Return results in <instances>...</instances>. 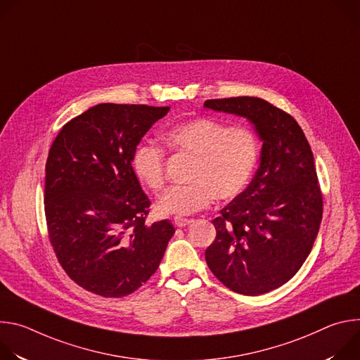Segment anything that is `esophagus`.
<instances>
[{
  "mask_svg": "<svg viewBox=\"0 0 360 360\" xmlns=\"http://www.w3.org/2000/svg\"><path fill=\"white\" fill-rule=\"evenodd\" d=\"M191 222H192V219H188V218H184V217H175V218H174V224H175V226H178V228H184V226L189 225Z\"/></svg>",
  "mask_w": 360,
  "mask_h": 360,
  "instance_id": "34e87169",
  "label": "esophagus"
}]
</instances>
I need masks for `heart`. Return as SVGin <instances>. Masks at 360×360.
Listing matches in <instances>:
<instances>
[{
  "label": "heart",
  "mask_w": 360,
  "mask_h": 360,
  "mask_svg": "<svg viewBox=\"0 0 360 360\" xmlns=\"http://www.w3.org/2000/svg\"><path fill=\"white\" fill-rule=\"evenodd\" d=\"M165 145L193 158L188 185L169 188L158 200L161 215H192L208 208L215 198L239 196L259 160V141L248 127H228L214 118H193L171 127L162 135ZM136 179L158 192L165 184V150L152 142H141L132 153Z\"/></svg>",
  "instance_id": "obj_1"
}]
</instances>
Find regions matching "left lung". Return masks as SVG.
I'll return each instance as SVG.
<instances>
[{
    "instance_id": "obj_1",
    "label": "left lung",
    "mask_w": 360,
    "mask_h": 360,
    "mask_svg": "<svg viewBox=\"0 0 360 360\" xmlns=\"http://www.w3.org/2000/svg\"><path fill=\"white\" fill-rule=\"evenodd\" d=\"M203 107L248 118L264 142L253 179L212 221L217 238L205 259L236 293L271 292L300 269L322 222L311 145L292 115L262 98L208 99Z\"/></svg>"
}]
</instances>
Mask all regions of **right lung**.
<instances>
[{"instance_id": "obj_1", "label": "right lung", "mask_w": 360, "mask_h": 360, "mask_svg": "<svg viewBox=\"0 0 360 360\" xmlns=\"http://www.w3.org/2000/svg\"><path fill=\"white\" fill-rule=\"evenodd\" d=\"M169 107L99 104L58 132L45 165L48 238L65 274L85 290L122 297L157 272L175 233L145 224L149 199L131 160Z\"/></svg>"}]
</instances>
